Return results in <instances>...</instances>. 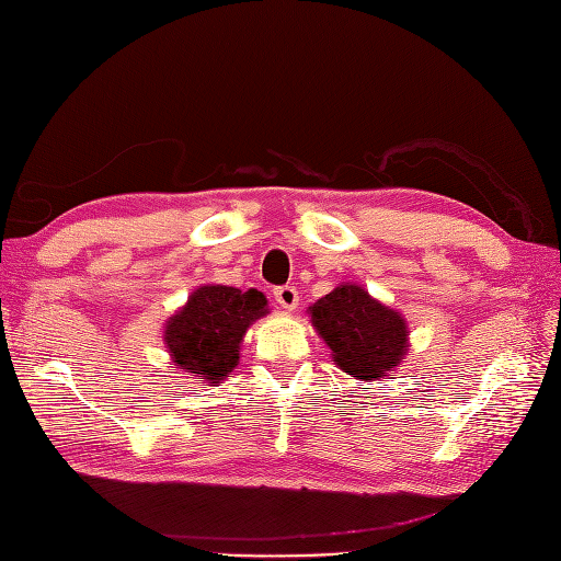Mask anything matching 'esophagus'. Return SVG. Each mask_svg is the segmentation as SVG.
Returning <instances> with one entry per match:
<instances>
[{
    "instance_id": "obj_1",
    "label": "esophagus",
    "mask_w": 561,
    "mask_h": 561,
    "mask_svg": "<svg viewBox=\"0 0 561 561\" xmlns=\"http://www.w3.org/2000/svg\"><path fill=\"white\" fill-rule=\"evenodd\" d=\"M274 297L278 301V307H283V309H297V304H299V293H297L295 285L276 287Z\"/></svg>"
}]
</instances>
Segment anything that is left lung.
I'll list each match as a JSON object with an SVG mask.
<instances>
[{
  "label": "left lung",
  "mask_w": 561,
  "mask_h": 561,
  "mask_svg": "<svg viewBox=\"0 0 561 561\" xmlns=\"http://www.w3.org/2000/svg\"><path fill=\"white\" fill-rule=\"evenodd\" d=\"M334 363L358 379L383 377L407 353V322L358 285H339L311 307Z\"/></svg>",
  "instance_id": "1"
}]
</instances>
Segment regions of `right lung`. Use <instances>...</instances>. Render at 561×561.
Listing matches in <instances>:
<instances>
[{
	"instance_id": "right-lung-1",
	"label": "right lung",
	"mask_w": 561,
	"mask_h": 561,
	"mask_svg": "<svg viewBox=\"0 0 561 561\" xmlns=\"http://www.w3.org/2000/svg\"><path fill=\"white\" fill-rule=\"evenodd\" d=\"M266 313V297L257 290L203 285L186 307L168 320L165 344L186 375L219 383L239 363V346L252 320Z\"/></svg>"
}]
</instances>
